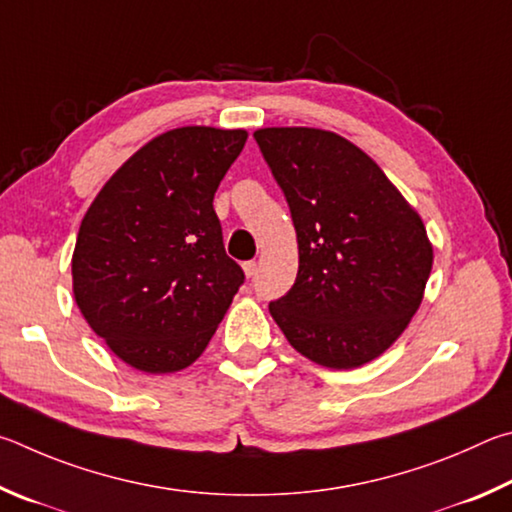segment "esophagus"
<instances>
[{"label":"esophagus","instance_id":"esophagus-1","mask_svg":"<svg viewBox=\"0 0 512 512\" xmlns=\"http://www.w3.org/2000/svg\"><path fill=\"white\" fill-rule=\"evenodd\" d=\"M242 270H245V274H247V279H251V276L256 274V270H258V265H256V261H247V263H242Z\"/></svg>","mask_w":512,"mask_h":512}]
</instances>
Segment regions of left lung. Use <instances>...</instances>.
I'll return each mask as SVG.
<instances>
[{
  "label": "left lung",
  "instance_id": "left-lung-1",
  "mask_svg": "<svg viewBox=\"0 0 512 512\" xmlns=\"http://www.w3.org/2000/svg\"><path fill=\"white\" fill-rule=\"evenodd\" d=\"M254 139L290 206L292 288L270 303L288 342L328 369H355L396 342L423 301L432 245L418 213L351 141L317 128Z\"/></svg>",
  "mask_w": 512,
  "mask_h": 512
}]
</instances>
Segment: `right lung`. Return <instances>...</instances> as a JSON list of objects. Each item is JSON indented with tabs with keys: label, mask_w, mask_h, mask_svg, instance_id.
I'll list each match as a JSON object with an SVG mask.
<instances>
[{
	"label": "right lung",
	"mask_w": 512,
	"mask_h": 512,
	"mask_svg": "<svg viewBox=\"0 0 512 512\" xmlns=\"http://www.w3.org/2000/svg\"><path fill=\"white\" fill-rule=\"evenodd\" d=\"M245 141V130L200 125L159 134L116 170L80 222L76 303L134 369L193 364L245 283L213 211Z\"/></svg>",
	"instance_id": "add662e5"
}]
</instances>
